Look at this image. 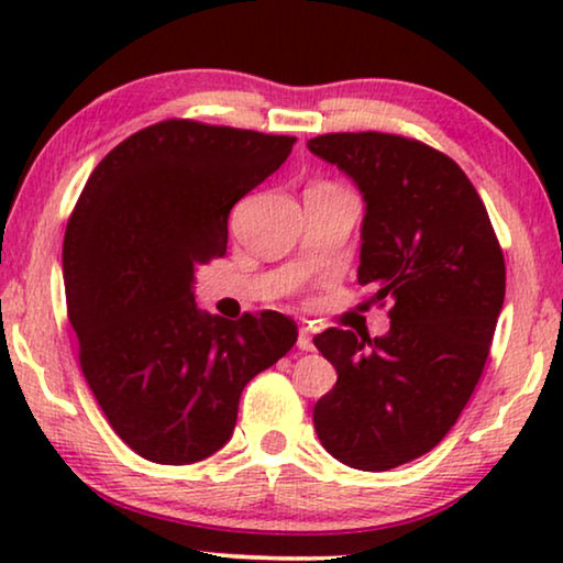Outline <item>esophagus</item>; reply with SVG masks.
Segmentation results:
<instances>
[{
    "instance_id": "obj_1",
    "label": "esophagus",
    "mask_w": 563,
    "mask_h": 563,
    "mask_svg": "<svg viewBox=\"0 0 563 563\" xmlns=\"http://www.w3.org/2000/svg\"><path fill=\"white\" fill-rule=\"evenodd\" d=\"M297 349H299V351H312V349H314L310 328H305V325L299 328V335H297Z\"/></svg>"
}]
</instances>
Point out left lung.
Returning a JSON list of instances; mask_svg holds the SVG:
<instances>
[{"label":"left lung","instance_id":"left-lung-1","mask_svg":"<svg viewBox=\"0 0 563 563\" xmlns=\"http://www.w3.org/2000/svg\"><path fill=\"white\" fill-rule=\"evenodd\" d=\"M364 197L358 284L391 299L387 335L328 328L314 345L338 382L312 412L330 456L387 472L422 456L459 420L505 302V258L456 161L387 133L307 141Z\"/></svg>","mask_w":563,"mask_h":563}]
</instances>
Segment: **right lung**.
<instances>
[{
    "label": "right lung",
    "instance_id": "obj_1",
    "mask_svg": "<svg viewBox=\"0 0 563 563\" xmlns=\"http://www.w3.org/2000/svg\"><path fill=\"white\" fill-rule=\"evenodd\" d=\"M297 137L166 120L99 161L64 238L81 372L137 456L184 466L230 441L253 376L287 356L297 322L199 310L197 266L228 249V214Z\"/></svg>",
    "mask_w": 563,
    "mask_h": 563
}]
</instances>
